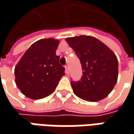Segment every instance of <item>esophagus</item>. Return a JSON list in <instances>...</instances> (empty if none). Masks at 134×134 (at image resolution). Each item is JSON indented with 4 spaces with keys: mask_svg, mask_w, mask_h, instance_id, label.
<instances>
[{
    "mask_svg": "<svg viewBox=\"0 0 134 134\" xmlns=\"http://www.w3.org/2000/svg\"><path fill=\"white\" fill-rule=\"evenodd\" d=\"M65 73L67 74H69V67L68 66H65Z\"/></svg>",
    "mask_w": 134,
    "mask_h": 134,
    "instance_id": "1",
    "label": "esophagus"
}]
</instances>
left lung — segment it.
<instances>
[{
  "label": "left lung",
  "instance_id": "left-lung-1",
  "mask_svg": "<svg viewBox=\"0 0 134 134\" xmlns=\"http://www.w3.org/2000/svg\"><path fill=\"white\" fill-rule=\"evenodd\" d=\"M66 42L74 50L83 69L80 80L70 82L75 95L89 102L107 97L118 76V62L114 52L92 36L67 38Z\"/></svg>",
  "mask_w": 134,
  "mask_h": 134
}]
</instances>
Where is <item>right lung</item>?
<instances>
[{
  "mask_svg": "<svg viewBox=\"0 0 134 134\" xmlns=\"http://www.w3.org/2000/svg\"><path fill=\"white\" fill-rule=\"evenodd\" d=\"M59 40L40 39L33 43L15 67V82L26 97L40 99L52 94L65 75L56 50Z\"/></svg>",
  "mask_w": 134,
  "mask_h": 134,
  "instance_id": "add662e5",
  "label": "right lung"
}]
</instances>
